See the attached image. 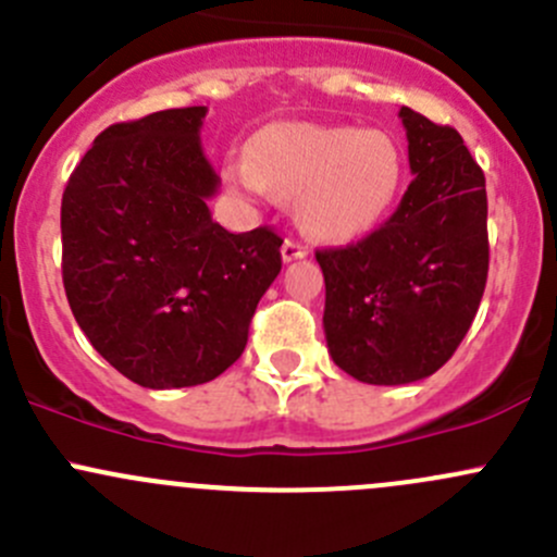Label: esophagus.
I'll return each instance as SVG.
<instances>
[{"label":"esophagus","mask_w":557,"mask_h":557,"mask_svg":"<svg viewBox=\"0 0 557 557\" xmlns=\"http://www.w3.org/2000/svg\"><path fill=\"white\" fill-rule=\"evenodd\" d=\"M283 261L290 263V261H299V258H307V247L299 243V239H285L283 243Z\"/></svg>","instance_id":"1"}]
</instances>
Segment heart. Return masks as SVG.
<instances>
[{"mask_svg": "<svg viewBox=\"0 0 557 557\" xmlns=\"http://www.w3.org/2000/svg\"><path fill=\"white\" fill-rule=\"evenodd\" d=\"M401 148L380 128L269 123L252 134L247 159L226 164V180L247 196L296 199L301 228L323 243L372 232L401 185Z\"/></svg>", "mask_w": 557, "mask_h": 557, "instance_id": "obj_1", "label": "heart"}]
</instances>
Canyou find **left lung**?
<instances>
[{
    "label": "left lung",
    "instance_id": "obj_1",
    "mask_svg": "<svg viewBox=\"0 0 557 557\" xmlns=\"http://www.w3.org/2000/svg\"><path fill=\"white\" fill-rule=\"evenodd\" d=\"M414 180L391 218L339 250H318L323 329L342 372L369 385L431 377L458 350L487 280L485 174L450 126L398 110Z\"/></svg>",
    "mask_w": 557,
    "mask_h": 557
}]
</instances>
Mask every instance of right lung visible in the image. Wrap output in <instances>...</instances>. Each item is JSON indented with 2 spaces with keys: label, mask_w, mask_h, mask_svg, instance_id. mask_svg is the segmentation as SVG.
Masks as SVG:
<instances>
[{
  "label": "right lung",
  "mask_w": 557,
  "mask_h": 557,
  "mask_svg": "<svg viewBox=\"0 0 557 557\" xmlns=\"http://www.w3.org/2000/svg\"><path fill=\"white\" fill-rule=\"evenodd\" d=\"M207 107L115 123L94 139L61 199V274L94 350L143 387H190L226 372L280 274L283 239L232 234L207 201Z\"/></svg>",
  "instance_id": "obj_1"
}]
</instances>
